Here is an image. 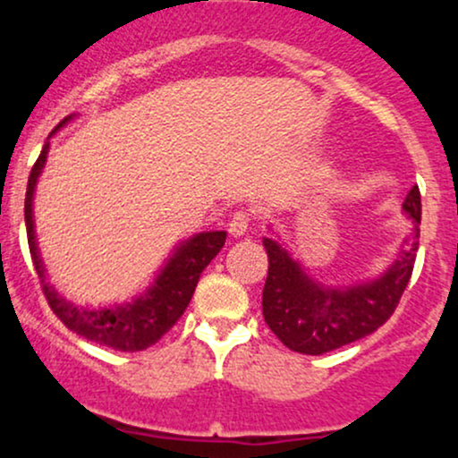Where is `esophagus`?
I'll list each match as a JSON object with an SVG mask.
<instances>
[{
    "label": "esophagus",
    "instance_id": "1",
    "mask_svg": "<svg viewBox=\"0 0 458 458\" xmlns=\"http://www.w3.org/2000/svg\"><path fill=\"white\" fill-rule=\"evenodd\" d=\"M247 230H250V217H247V213L239 211L233 215V219H230L228 224V233L233 236H243Z\"/></svg>",
    "mask_w": 458,
    "mask_h": 458
}]
</instances>
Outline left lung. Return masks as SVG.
Returning a JSON list of instances; mask_svg holds the SVG:
<instances>
[{
  "label": "left lung",
  "instance_id": "1",
  "mask_svg": "<svg viewBox=\"0 0 458 458\" xmlns=\"http://www.w3.org/2000/svg\"><path fill=\"white\" fill-rule=\"evenodd\" d=\"M404 213L413 219V233L392 267L381 277L355 286L329 288L306 276L286 247L265 239L269 256L262 314L267 325L291 351L323 355L340 346L366 338L392 317L413 273L420 239L422 199L411 187L403 202Z\"/></svg>",
  "mask_w": 458,
  "mask_h": 458
}]
</instances>
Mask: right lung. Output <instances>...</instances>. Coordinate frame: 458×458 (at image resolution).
I'll return each mask as SVG.
<instances>
[{
	"label": "right lung",
	"mask_w": 458,
	"mask_h": 458,
	"mask_svg": "<svg viewBox=\"0 0 458 458\" xmlns=\"http://www.w3.org/2000/svg\"><path fill=\"white\" fill-rule=\"evenodd\" d=\"M60 123L51 131V135L57 129L64 127ZM49 135V138H51ZM47 152H49V140L45 141L40 157L36 159L34 167L30 172L28 181V193H25V228H28V243L30 254L34 260L36 273H38L40 286L49 301L51 310L68 329L75 334L83 335L86 340L92 343L109 346L115 351H144L148 349L167 334L178 318L182 317L189 301H191L193 291H196L199 273L207 269V265L215 256L219 254L225 243L224 230H215V233H199L193 234L191 239L182 241L176 245L172 259L165 262V267L150 284L148 291L144 295L135 297L133 301L123 303V306H109L103 310H88L77 308L64 297L55 293V288L47 282V273L40 260L38 245H36V233H34V191L36 182H38L40 172H43Z\"/></svg>",
	"instance_id": "obj_1"
}]
</instances>
